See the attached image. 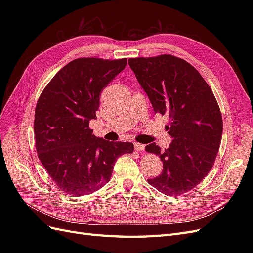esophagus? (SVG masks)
<instances>
[{
    "mask_svg": "<svg viewBox=\"0 0 253 253\" xmlns=\"http://www.w3.org/2000/svg\"><path fill=\"white\" fill-rule=\"evenodd\" d=\"M134 148L136 151L138 152H141L144 150V144H141V143H138V142H135L134 143Z\"/></svg>",
    "mask_w": 253,
    "mask_h": 253,
    "instance_id": "34e87169",
    "label": "esophagus"
}]
</instances>
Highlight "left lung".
<instances>
[{
    "label": "left lung",
    "mask_w": 253,
    "mask_h": 253,
    "mask_svg": "<svg viewBox=\"0 0 253 253\" xmlns=\"http://www.w3.org/2000/svg\"><path fill=\"white\" fill-rule=\"evenodd\" d=\"M128 65L147 93L155 113L168 115L166 129L173 140L163 150L150 143L145 151L162 159L163 173L148 179L169 196L195 188L215 162L223 135V118L210 86L195 68L171 55L131 58Z\"/></svg>",
    "instance_id": "8db88e82"
}]
</instances>
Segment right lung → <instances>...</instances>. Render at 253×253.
Wrapping results in <instances>:
<instances>
[{
    "label": "right lung",
    "mask_w": 253,
    "mask_h": 253,
    "mask_svg": "<svg viewBox=\"0 0 253 253\" xmlns=\"http://www.w3.org/2000/svg\"><path fill=\"white\" fill-rule=\"evenodd\" d=\"M126 59L79 58L55 75L36 105L38 157L56 185L70 195H87L111 179L117 158L133 153L132 142L93 135L101 91L125 70Z\"/></svg>",
    "instance_id": "1"
}]
</instances>
